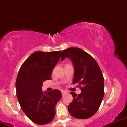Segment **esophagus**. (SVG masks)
<instances>
[{"label": "esophagus", "instance_id": "obj_1", "mask_svg": "<svg viewBox=\"0 0 127 127\" xmlns=\"http://www.w3.org/2000/svg\"><path fill=\"white\" fill-rule=\"evenodd\" d=\"M66 91L64 90H61V93H62V95H64V93H66Z\"/></svg>", "mask_w": 127, "mask_h": 127}]
</instances>
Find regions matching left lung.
<instances>
[{
    "mask_svg": "<svg viewBox=\"0 0 127 127\" xmlns=\"http://www.w3.org/2000/svg\"><path fill=\"white\" fill-rule=\"evenodd\" d=\"M68 58L74 68L73 84H77L81 93L71 92L73 101L68 106L72 117L85 119L93 116L99 109L104 97V77L101 69L92 56L81 48L64 50L61 60Z\"/></svg>",
    "mask_w": 127,
    "mask_h": 127,
    "instance_id": "obj_1",
    "label": "left lung"
}]
</instances>
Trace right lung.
Returning a JSON list of instances; mask_svg holds the SVG:
<instances>
[{
  "label": "right lung",
  "instance_id": "right-lung-1",
  "mask_svg": "<svg viewBox=\"0 0 127 127\" xmlns=\"http://www.w3.org/2000/svg\"><path fill=\"white\" fill-rule=\"evenodd\" d=\"M61 52H35L21 66L16 81V96L28 117L38 125L50 122L62 95L59 90L43 92L45 80L51 79L52 71L60 60Z\"/></svg>",
  "mask_w": 127,
  "mask_h": 127
}]
</instances>
